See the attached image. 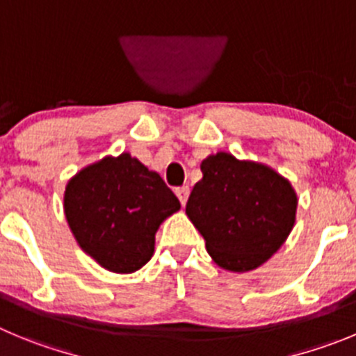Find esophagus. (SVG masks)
Returning <instances> with one entry per match:
<instances>
[{"label": "esophagus", "instance_id": "1", "mask_svg": "<svg viewBox=\"0 0 356 356\" xmlns=\"http://www.w3.org/2000/svg\"><path fill=\"white\" fill-rule=\"evenodd\" d=\"M175 195H177L179 202H181L182 205H186V202H188V197H189V188L188 186H181V188L175 189Z\"/></svg>", "mask_w": 356, "mask_h": 356}]
</instances>
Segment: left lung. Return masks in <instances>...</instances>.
I'll return each mask as SVG.
<instances>
[{"mask_svg": "<svg viewBox=\"0 0 356 356\" xmlns=\"http://www.w3.org/2000/svg\"><path fill=\"white\" fill-rule=\"evenodd\" d=\"M186 214L219 267L248 272L277 251L295 223L297 195L290 182L260 163L218 152L202 161Z\"/></svg>", "mask_w": 356, "mask_h": 356, "instance_id": "left-lung-1", "label": "left lung"}]
</instances>
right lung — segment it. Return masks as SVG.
<instances>
[{
    "label": "right lung",
    "instance_id": "right-lung-1",
    "mask_svg": "<svg viewBox=\"0 0 356 356\" xmlns=\"http://www.w3.org/2000/svg\"><path fill=\"white\" fill-rule=\"evenodd\" d=\"M179 209L165 181L126 152L86 167L65 191V214L79 245L119 274L151 260L159 225Z\"/></svg>",
    "mask_w": 356,
    "mask_h": 356
}]
</instances>
